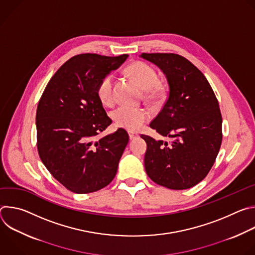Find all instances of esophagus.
<instances>
[{"label": "esophagus", "instance_id": "obj_1", "mask_svg": "<svg viewBox=\"0 0 255 255\" xmlns=\"http://www.w3.org/2000/svg\"><path fill=\"white\" fill-rule=\"evenodd\" d=\"M128 134H129V138H130L131 140L139 137V134L136 133V132H133V131H128Z\"/></svg>", "mask_w": 255, "mask_h": 255}]
</instances>
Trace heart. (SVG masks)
I'll use <instances>...</instances> for the list:
<instances>
[{
  "mask_svg": "<svg viewBox=\"0 0 255 255\" xmlns=\"http://www.w3.org/2000/svg\"><path fill=\"white\" fill-rule=\"evenodd\" d=\"M129 76L144 90L146 91L148 99H156L160 96L159 78L157 72L148 64L136 61L127 68ZM115 77L113 74L106 75L99 82L97 87V96L104 105H110L113 102V89ZM112 118L118 127L134 131L142 127L149 118V112L142 108H132L120 106L112 113Z\"/></svg>",
  "mask_w": 255,
  "mask_h": 255,
  "instance_id": "1",
  "label": "heart"
}]
</instances>
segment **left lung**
<instances>
[{
    "mask_svg": "<svg viewBox=\"0 0 255 255\" xmlns=\"http://www.w3.org/2000/svg\"><path fill=\"white\" fill-rule=\"evenodd\" d=\"M161 69L168 98L149 126L172 138L170 143L146 135L144 166L147 175L170 190L190 189L210 171L222 142V116L217 98L202 71L174 53H142Z\"/></svg>",
    "mask_w": 255,
    "mask_h": 255,
    "instance_id": "8db88e82",
    "label": "left lung"
}]
</instances>
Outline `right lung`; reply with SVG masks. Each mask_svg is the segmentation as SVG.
<instances>
[{"label":"right lung","instance_id":"right-lung-1","mask_svg":"<svg viewBox=\"0 0 255 255\" xmlns=\"http://www.w3.org/2000/svg\"><path fill=\"white\" fill-rule=\"evenodd\" d=\"M79 54L48 82L36 112L39 156L59 183L76 194L97 192L111 183L129 141L119 128L102 138L112 120L97 96L99 82L127 59Z\"/></svg>","mask_w":255,"mask_h":255}]
</instances>
